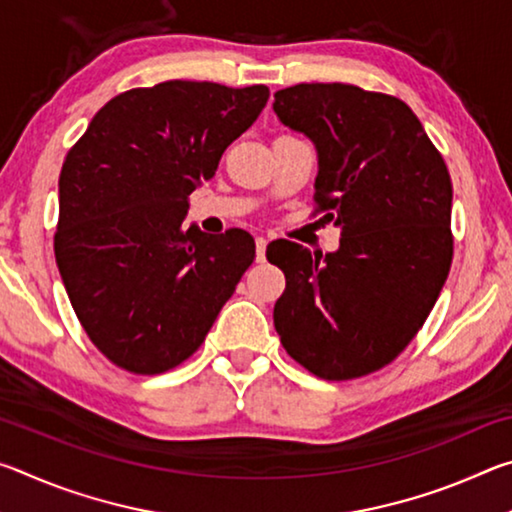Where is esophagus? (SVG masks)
Returning <instances> with one entry per match:
<instances>
[{
    "mask_svg": "<svg viewBox=\"0 0 512 512\" xmlns=\"http://www.w3.org/2000/svg\"><path fill=\"white\" fill-rule=\"evenodd\" d=\"M266 244H268V239H266V237H257V239H255V250H257V253H255V259H257L259 264H262L264 259H266Z\"/></svg>",
    "mask_w": 512,
    "mask_h": 512,
    "instance_id": "esophagus-1",
    "label": "esophagus"
}]
</instances>
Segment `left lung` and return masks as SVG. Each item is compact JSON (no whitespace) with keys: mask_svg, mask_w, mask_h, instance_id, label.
<instances>
[{"mask_svg":"<svg viewBox=\"0 0 512 512\" xmlns=\"http://www.w3.org/2000/svg\"><path fill=\"white\" fill-rule=\"evenodd\" d=\"M282 124L318 151L314 214L341 228L336 253L268 244L287 289L273 323L293 361L327 381L377 372L404 352L452 268V178L402 99L345 83L275 92Z\"/></svg>","mask_w":512,"mask_h":512,"instance_id":"left-lung-1","label":"left lung"}]
</instances>
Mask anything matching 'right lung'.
<instances>
[{"label": "right lung", "mask_w": 512, "mask_h": 512, "mask_svg": "<svg viewBox=\"0 0 512 512\" xmlns=\"http://www.w3.org/2000/svg\"><path fill=\"white\" fill-rule=\"evenodd\" d=\"M268 101L266 85L164 81L110 99L58 180L56 264L85 334L115 366L160 375L201 348L255 259L241 228H183L189 194Z\"/></svg>", "instance_id": "add662e5"}]
</instances>
